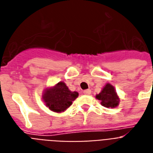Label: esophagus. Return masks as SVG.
I'll return each mask as SVG.
<instances>
[{
	"label": "esophagus",
	"mask_w": 153,
	"mask_h": 153,
	"mask_svg": "<svg viewBox=\"0 0 153 153\" xmlns=\"http://www.w3.org/2000/svg\"><path fill=\"white\" fill-rule=\"evenodd\" d=\"M83 93L85 94H86V95H89V94H91V90H85L83 91Z\"/></svg>",
	"instance_id": "34e87169"
}]
</instances>
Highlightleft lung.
Returning <instances> with one entry per match:
<instances>
[{"label":"left lung","instance_id":"1","mask_svg":"<svg viewBox=\"0 0 153 153\" xmlns=\"http://www.w3.org/2000/svg\"><path fill=\"white\" fill-rule=\"evenodd\" d=\"M95 98L100 100L101 105L108 108H113L117 107L120 102V98L117 95L114 86L110 83H107L105 86L102 88L101 92L96 94Z\"/></svg>","mask_w":153,"mask_h":153}]
</instances>
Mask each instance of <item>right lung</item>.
<instances>
[{
    "label": "right lung",
    "instance_id": "right-lung-1",
    "mask_svg": "<svg viewBox=\"0 0 153 153\" xmlns=\"http://www.w3.org/2000/svg\"><path fill=\"white\" fill-rule=\"evenodd\" d=\"M78 97V92L71 91L63 81H60L52 87H48L42 94V100L50 110L62 112L72 105Z\"/></svg>",
    "mask_w": 153,
    "mask_h": 153
}]
</instances>
